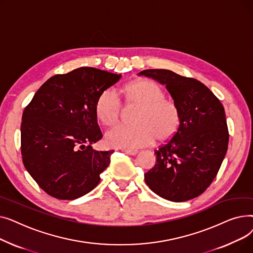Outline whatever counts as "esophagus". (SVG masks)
Segmentation results:
<instances>
[{"instance_id":"esophagus-1","label":"esophagus","mask_w":253,"mask_h":253,"mask_svg":"<svg viewBox=\"0 0 253 253\" xmlns=\"http://www.w3.org/2000/svg\"><path fill=\"white\" fill-rule=\"evenodd\" d=\"M123 152L127 155H131V156H134L136 155L138 152L136 150H123Z\"/></svg>"}]
</instances>
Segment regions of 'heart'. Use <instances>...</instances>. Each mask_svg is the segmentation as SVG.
I'll return each mask as SVG.
<instances>
[{"label":"heart","instance_id":"heart-1","mask_svg":"<svg viewBox=\"0 0 253 253\" xmlns=\"http://www.w3.org/2000/svg\"><path fill=\"white\" fill-rule=\"evenodd\" d=\"M127 108H138L132 118V127H118L108 132L105 141L110 147L137 149L152 143L163 142L173 136L180 125L177 103L165 96L163 88L154 81L137 79L119 89ZM122 105L110 90L101 92L95 103L98 122L105 127L117 126L122 119Z\"/></svg>","mask_w":253,"mask_h":253}]
</instances>
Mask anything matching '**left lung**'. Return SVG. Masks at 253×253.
Here are the masks:
<instances>
[{
	"instance_id": "8db88e82",
	"label": "left lung",
	"mask_w": 253,
	"mask_h": 253,
	"mask_svg": "<svg viewBox=\"0 0 253 253\" xmlns=\"http://www.w3.org/2000/svg\"><path fill=\"white\" fill-rule=\"evenodd\" d=\"M138 75L166 85L181 116L176 133L155 151L157 162L144 173L145 183L166 200H191L213 181L227 154L229 130L223 106L196 79L168 70H145Z\"/></svg>"
}]
</instances>
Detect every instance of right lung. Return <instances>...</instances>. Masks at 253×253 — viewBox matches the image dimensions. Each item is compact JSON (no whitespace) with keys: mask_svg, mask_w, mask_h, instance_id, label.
Instances as JSON below:
<instances>
[{"mask_svg":"<svg viewBox=\"0 0 253 253\" xmlns=\"http://www.w3.org/2000/svg\"><path fill=\"white\" fill-rule=\"evenodd\" d=\"M121 75L79 68L48 79L25 106L21 122L22 162L51 197L74 200L94 189L114 151L91 144L102 137L95 115L101 92Z\"/></svg>","mask_w":253,"mask_h":253,"instance_id":"obj_1","label":"right lung"}]
</instances>
